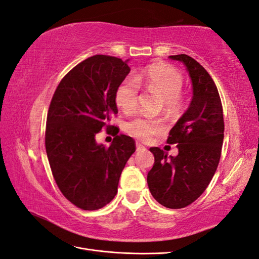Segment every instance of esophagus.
Wrapping results in <instances>:
<instances>
[{"instance_id":"obj_1","label":"esophagus","mask_w":259,"mask_h":259,"mask_svg":"<svg viewBox=\"0 0 259 259\" xmlns=\"http://www.w3.org/2000/svg\"><path fill=\"white\" fill-rule=\"evenodd\" d=\"M144 150H147V148H146V147H143L142 144H140V143H137V151H138V152L144 151Z\"/></svg>"}]
</instances>
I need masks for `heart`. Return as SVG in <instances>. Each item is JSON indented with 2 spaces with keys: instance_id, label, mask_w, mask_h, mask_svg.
I'll use <instances>...</instances> for the list:
<instances>
[{
  "instance_id": "obj_1",
  "label": "heart",
  "mask_w": 259,
  "mask_h": 259,
  "mask_svg": "<svg viewBox=\"0 0 259 259\" xmlns=\"http://www.w3.org/2000/svg\"><path fill=\"white\" fill-rule=\"evenodd\" d=\"M140 83L151 92L158 93L163 98L167 109H177L181 105L180 92L183 86L182 75L167 64H152L134 77L123 78L118 85L115 100L124 112H131L137 108ZM163 129L164 124L161 119L136 118L127 124L129 134L142 141L150 140Z\"/></svg>"
}]
</instances>
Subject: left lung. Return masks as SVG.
Returning <instances> with one entry per match:
<instances>
[{"label": "left lung", "instance_id": "1", "mask_svg": "<svg viewBox=\"0 0 259 259\" xmlns=\"http://www.w3.org/2000/svg\"><path fill=\"white\" fill-rule=\"evenodd\" d=\"M170 58L184 64L193 96L188 110L167 138V143L177 144L178 155L167 157L160 148H150L154 164L148 173L147 182L161 205L182 208L202 195L218 169L224 139V118L219 90L205 68L185 54Z\"/></svg>", "mask_w": 259, "mask_h": 259}]
</instances>
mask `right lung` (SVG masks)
Returning a JSON list of instances; mask_svg holds the SVG:
<instances>
[{"label": "right lung", "instance_id": "add662e5", "mask_svg": "<svg viewBox=\"0 0 259 259\" xmlns=\"http://www.w3.org/2000/svg\"><path fill=\"white\" fill-rule=\"evenodd\" d=\"M127 61L95 55L78 64L57 86L47 113L45 147L53 177L63 195L81 209L95 211L118 192L120 176L136 142L119 135L106 148L96 135L118 113L115 93L130 73ZM118 134V131H117Z\"/></svg>", "mask_w": 259, "mask_h": 259}]
</instances>
